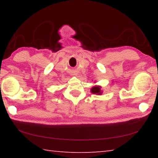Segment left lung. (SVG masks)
<instances>
[{
	"instance_id": "1",
	"label": "left lung",
	"mask_w": 158,
	"mask_h": 158,
	"mask_svg": "<svg viewBox=\"0 0 158 158\" xmlns=\"http://www.w3.org/2000/svg\"><path fill=\"white\" fill-rule=\"evenodd\" d=\"M91 92L93 93V94H98L100 95L102 92L100 91V86H94L91 89Z\"/></svg>"
}]
</instances>
